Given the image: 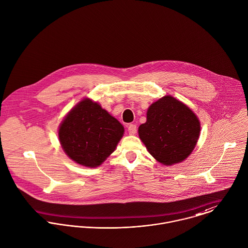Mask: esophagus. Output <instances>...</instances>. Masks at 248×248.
Listing matches in <instances>:
<instances>
[{"instance_id":"34e87169","label":"esophagus","mask_w":248,"mask_h":248,"mask_svg":"<svg viewBox=\"0 0 248 248\" xmlns=\"http://www.w3.org/2000/svg\"><path fill=\"white\" fill-rule=\"evenodd\" d=\"M127 130H128L129 135H135L137 132V126L135 124H128Z\"/></svg>"}]
</instances>
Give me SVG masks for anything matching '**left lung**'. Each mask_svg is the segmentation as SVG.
Segmentation results:
<instances>
[{"mask_svg": "<svg viewBox=\"0 0 248 248\" xmlns=\"http://www.w3.org/2000/svg\"><path fill=\"white\" fill-rule=\"evenodd\" d=\"M201 131L199 119L187 106L172 96L152 104L139 136L148 152L161 164L171 165L186 160L193 151Z\"/></svg>", "mask_w": 248, "mask_h": 248, "instance_id": "obj_1", "label": "left lung"}]
</instances>
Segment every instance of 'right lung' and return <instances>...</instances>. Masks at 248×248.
<instances>
[{
  "instance_id": "right-lung-1",
  "label": "right lung",
  "mask_w": 248,
  "mask_h": 248,
  "mask_svg": "<svg viewBox=\"0 0 248 248\" xmlns=\"http://www.w3.org/2000/svg\"><path fill=\"white\" fill-rule=\"evenodd\" d=\"M124 132L121 123L89 99L81 101L66 115L59 128V140L75 163L97 167L115 150Z\"/></svg>"
}]
</instances>
